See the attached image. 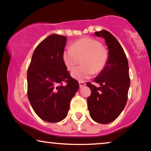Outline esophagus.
Returning a JSON list of instances; mask_svg holds the SVG:
<instances>
[{
    "mask_svg": "<svg viewBox=\"0 0 151 151\" xmlns=\"http://www.w3.org/2000/svg\"><path fill=\"white\" fill-rule=\"evenodd\" d=\"M86 83L83 82V81H79V86L80 88H83V87H84L86 86Z\"/></svg>",
    "mask_w": 151,
    "mask_h": 151,
    "instance_id": "obj_1",
    "label": "esophagus"
}]
</instances>
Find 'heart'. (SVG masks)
Masks as SVG:
<instances>
[{"instance_id": "b5f03b06", "label": "heart", "mask_w": 151, "mask_h": 151, "mask_svg": "<svg viewBox=\"0 0 151 151\" xmlns=\"http://www.w3.org/2000/svg\"><path fill=\"white\" fill-rule=\"evenodd\" d=\"M81 58V66L72 73V76L78 81L88 79L94 73H100L107 64L108 56L102 44L90 37H83L66 48L62 53L63 61L69 71H72Z\"/></svg>"}]
</instances>
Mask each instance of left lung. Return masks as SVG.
<instances>
[{
	"mask_svg": "<svg viewBox=\"0 0 151 151\" xmlns=\"http://www.w3.org/2000/svg\"><path fill=\"white\" fill-rule=\"evenodd\" d=\"M105 40L108 59L104 70L87 86L91 90L88 97V107L91 118L100 124L110 123L119 116L127 104L130 86L129 63L124 51L118 40L107 30L95 32Z\"/></svg>",
	"mask_w": 151,
	"mask_h": 151,
	"instance_id": "8db88e82",
	"label": "left lung"
}]
</instances>
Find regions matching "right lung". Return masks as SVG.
Listing matches in <instances>:
<instances>
[{
  "mask_svg": "<svg viewBox=\"0 0 151 151\" xmlns=\"http://www.w3.org/2000/svg\"><path fill=\"white\" fill-rule=\"evenodd\" d=\"M66 42L63 35H49L35 49L27 69L30 104L39 117L51 123L67 116L70 100L79 89L62 58Z\"/></svg>",
  "mask_w": 151,
  "mask_h": 151,
  "instance_id": "obj_1",
  "label": "right lung"
}]
</instances>
